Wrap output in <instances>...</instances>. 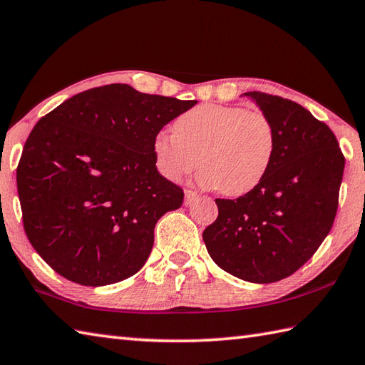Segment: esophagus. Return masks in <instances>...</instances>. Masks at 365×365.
Wrapping results in <instances>:
<instances>
[{
  "label": "esophagus",
  "mask_w": 365,
  "mask_h": 365,
  "mask_svg": "<svg viewBox=\"0 0 365 365\" xmlns=\"http://www.w3.org/2000/svg\"><path fill=\"white\" fill-rule=\"evenodd\" d=\"M197 197V192L196 191H191V190H185V204L190 205L192 200Z\"/></svg>",
  "instance_id": "34e87169"
}]
</instances>
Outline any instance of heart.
Returning a JSON list of instances; mask_svg holds the SVG:
<instances>
[{"mask_svg": "<svg viewBox=\"0 0 365 365\" xmlns=\"http://www.w3.org/2000/svg\"><path fill=\"white\" fill-rule=\"evenodd\" d=\"M173 131H161L153 139L158 173L178 182L197 161L199 183L229 197L259 187L277 149L276 128L268 115L242 106L199 105L178 115Z\"/></svg>", "mask_w": 365, "mask_h": 365, "instance_id": "heart-1", "label": "heart"}]
</instances>
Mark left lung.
<instances>
[{
  "mask_svg": "<svg viewBox=\"0 0 365 365\" xmlns=\"http://www.w3.org/2000/svg\"><path fill=\"white\" fill-rule=\"evenodd\" d=\"M274 123V161L259 187L216 199L218 218L202 234L229 274L271 284L312 257L334 222L345 158L331 128L306 108L265 92H245Z\"/></svg>",
  "mask_w": 365,
  "mask_h": 365,
  "instance_id": "obj_1",
  "label": "left lung"
}]
</instances>
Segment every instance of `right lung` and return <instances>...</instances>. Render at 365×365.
<instances>
[{"label": "right lung", "instance_id": "1", "mask_svg": "<svg viewBox=\"0 0 365 365\" xmlns=\"http://www.w3.org/2000/svg\"><path fill=\"white\" fill-rule=\"evenodd\" d=\"M196 100L128 84L80 92L31 131L17 168L26 237L58 274L102 287L136 274L183 190L163 177L153 139Z\"/></svg>", "mask_w": 365, "mask_h": 365}]
</instances>
